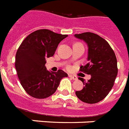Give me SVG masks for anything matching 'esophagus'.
Listing matches in <instances>:
<instances>
[{"instance_id":"obj_1","label":"esophagus","mask_w":129,"mask_h":129,"mask_svg":"<svg viewBox=\"0 0 129 129\" xmlns=\"http://www.w3.org/2000/svg\"><path fill=\"white\" fill-rule=\"evenodd\" d=\"M69 77L71 79H73V80H75H75H77V79H78V78H77L76 76H74V75H69Z\"/></svg>"}]
</instances>
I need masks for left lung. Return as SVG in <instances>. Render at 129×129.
Segmentation results:
<instances>
[{"mask_svg": "<svg viewBox=\"0 0 129 129\" xmlns=\"http://www.w3.org/2000/svg\"><path fill=\"white\" fill-rule=\"evenodd\" d=\"M75 37L84 41L88 47V63L81 66L80 71L91 75L87 82L79 77L84 86L75 94L84 103H96L108 95L114 85L118 73L117 58L107 41L98 35L84 33Z\"/></svg>", "mask_w": 129, "mask_h": 129, "instance_id": "obj_1", "label": "left lung"}]
</instances>
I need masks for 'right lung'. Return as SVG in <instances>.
<instances>
[{
	"label": "right lung",
	"instance_id": "add662e5",
	"mask_svg": "<svg viewBox=\"0 0 129 129\" xmlns=\"http://www.w3.org/2000/svg\"><path fill=\"white\" fill-rule=\"evenodd\" d=\"M67 35L41 29L30 34L22 41L16 54L15 68L20 84L29 95L45 99L55 92L60 82L68 75L62 70L48 71L46 58L54 55L58 44Z\"/></svg>",
	"mask_w": 129,
	"mask_h": 129
}]
</instances>
